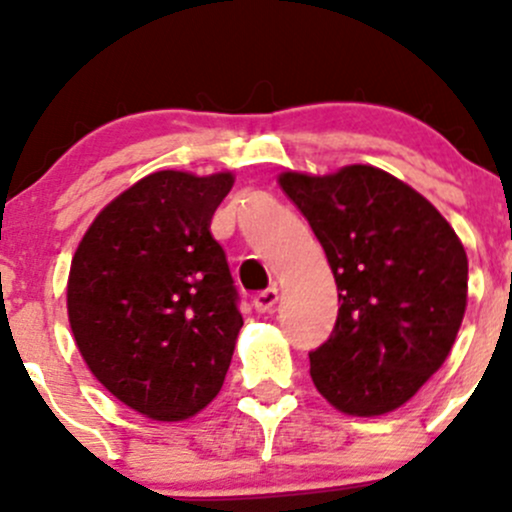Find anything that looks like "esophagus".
I'll list each match as a JSON object with an SVG mask.
<instances>
[{"instance_id": "34e87169", "label": "esophagus", "mask_w": 512, "mask_h": 512, "mask_svg": "<svg viewBox=\"0 0 512 512\" xmlns=\"http://www.w3.org/2000/svg\"><path fill=\"white\" fill-rule=\"evenodd\" d=\"M276 303H279V291L276 289L260 291L255 298H252V305H255L257 313H272Z\"/></svg>"}]
</instances>
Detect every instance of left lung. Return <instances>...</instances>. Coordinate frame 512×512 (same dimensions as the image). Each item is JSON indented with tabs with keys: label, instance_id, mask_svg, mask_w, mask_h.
I'll use <instances>...</instances> for the list:
<instances>
[{
	"label": "left lung",
	"instance_id": "left-lung-1",
	"mask_svg": "<svg viewBox=\"0 0 512 512\" xmlns=\"http://www.w3.org/2000/svg\"><path fill=\"white\" fill-rule=\"evenodd\" d=\"M281 190L320 240L339 291L310 378L351 416L402 407L443 366L467 308V252L440 211L395 175L346 166L281 173Z\"/></svg>",
	"mask_w": 512,
	"mask_h": 512
}]
</instances>
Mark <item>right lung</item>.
<instances>
[{
    "instance_id": "right-lung-1",
    "label": "right lung",
    "mask_w": 512,
    "mask_h": 512,
    "mask_svg": "<svg viewBox=\"0 0 512 512\" xmlns=\"http://www.w3.org/2000/svg\"><path fill=\"white\" fill-rule=\"evenodd\" d=\"M233 175L158 170L115 197L74 252L67 310L86 366L154 421L219 395L243 315L211 216Z\"/></svg>"
}]
</instances>
